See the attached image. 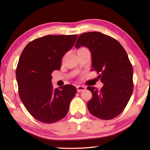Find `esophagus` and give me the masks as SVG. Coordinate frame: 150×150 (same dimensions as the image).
Instances as JSON below:
<instances>
[{
	"label": "esophagus",
	"mask_w": 150,
	"mask_h": 150,
	"mask_svg": "<svg viewBox=\"0 0 150 150\" xmlns=\"http://www.w3.org/2000/svg\"><path fill=\"white\" fill-rule=\"evenodd\" d=\"M85 89H86V87H85V86H81V85L77 86V92L79 93L82 92V91H85Z\"/></svg>",
	"instance_id": "34e87169"
}]
</instances>
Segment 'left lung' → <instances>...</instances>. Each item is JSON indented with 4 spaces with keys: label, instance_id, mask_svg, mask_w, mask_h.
I'll return each instance as SVG.
<instances>
[{
    "label": "left lung",
    "instance_id": "1",
    "mask_svg": "<svg viewBox=\"0 0 150 150\" xmlns=\"http://www.w3.org/2000/svg\"><path fill=\"white\" fill-rule=\"evenodd\" d=\"M86 47L91 54V71L100 73V91L88 87L93 97L87 103L90 113L103 120L118 116L128 104L133 91V68L125 50L117 40L98 32L79 36L75 47Z\"/></svg>",
    "mask_w": 150,
    "mask_h": 150
}]
</instances>
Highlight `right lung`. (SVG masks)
Masks as SVG:
<instances>
[{"label": "right lung", "instance_id": "obj_1", "mask_svg": "<svg viewBox=\"0 0 150 150\" xmlns=\"http://www.w3.org/2000/svg\"><path fill=\"white\" fill-rule=\"evenodd\" d=\"M77 35H48L28 44L16 71L20 99L33 117L42 122H55L67 115L77 88L65 85L54 89L52 73L61 68L65 53L74 45Z\"/></svg>", "mask_w": 150, "mask_h": 150}]
</instances>
